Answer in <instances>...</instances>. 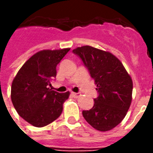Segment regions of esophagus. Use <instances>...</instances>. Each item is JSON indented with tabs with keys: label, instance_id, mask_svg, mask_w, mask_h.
<instances>
[{
	"label": "esophagus",
	"instance_id": "34e87169",
	"mask_svg": "<svg viewBox=\"0 0 153 153\" xmlns=\"http://www.w3.org/2000/svg\"><path fill=\"white\" fill-rule=\"evenodd\" d=\"M71 95L74 97H75V98H77V97H79L81 96V94H80L79 93H71Z\"/></svg>",
	"mask_w": 153,
	"mask_h": 153
}]
</instances>
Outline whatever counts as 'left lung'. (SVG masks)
<instances>
[{
    "instance_id": "1",
    "label": "left lung",
    "mask_w": 153,
    "mask_h": 153,
    "mask_svg": "<svg viewBox=\"0 0 153 153\" xmlns=\"http://www.w3.org/2000/svg\"><path fill=\"white\" fill-rule=\"evenodd\" d=\"M95 81L98 97L83 116L93 128L108 131L125 118L132 101L133 81L123 64L108 51L90 46L74 49Z\"/></svg>"
}]
</instances>
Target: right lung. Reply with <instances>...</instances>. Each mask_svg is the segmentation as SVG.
Instances as JSON below:
<instances>
[{"instance_id":"right-lung-1","label":"right lung","mask_w":153,"mask_h":153,"mask_svg":"<svg viewBox=\"0 0 153 153\" xmlns=\"http://www.w3.org/2000/svg\"><path fill=\"white\" fill-rule=\"evenodd\" d=\"M70 48L43 50L32 56L12 82L11 101L22 118L35 127L56 120L63 110L70 92L57 93L49 88L56 76V66Z\"/></svg>"}]
</instances>
